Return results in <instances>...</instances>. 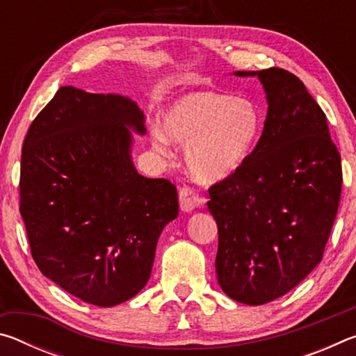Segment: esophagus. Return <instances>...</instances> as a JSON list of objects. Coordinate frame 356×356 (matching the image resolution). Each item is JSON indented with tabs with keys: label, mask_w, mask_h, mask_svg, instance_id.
Masks as SVG:
<instances>
[{
	"label": "esophagus",
	"mask_w": 356,
	"mask_h": 356,
	"mask_svg": "<svg viewBox=\"0 0 356 356\" xmlns=\"http://www.w3.org/2000/svg\"><path fill=\"white\" fill-rule=\"evenodd\" d=\"M179 201H180V209H182L184 212H191L193 209L200 207L204 204V200L200 196V193L190 185L180 186Z\"/></svg>",
	"instance_id": "34e87169"
}]
</instances>
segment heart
Listing matches in <instances>:
<instances>
[{"instance_id":"obj_1","label":"heart","mask_w":356,"mask_h":356,"mask_svg":"<svg viewBox=\"0 0 356 356\" xmlns=\"http://www.w3.org/2000/svg\"><path fill=\"white\" fill-rule=\"evenodd\" d=\"M262 134V113L254 100L201 89L174 100L154 129L155 150L168 154L170 138L185 143V163L202 182H216L242 166Z\"/></svg>"}]
</instances>
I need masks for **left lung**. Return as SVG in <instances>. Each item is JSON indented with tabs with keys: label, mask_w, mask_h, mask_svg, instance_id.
Here are the masks:
<instances>
[{
	"label": "left lung",
	"mask_w": 356,
	"mask_h": 356,
	"mask_svg": "<svg viewBox=\"0 0 356 356\" xmlns=\"http://www.w3.org/2000/svg\"><path fill=\"white\" fill-rule=\"evenodd\" d=\"M257 75L268 100L262 135L248 160L209 188L218 225L216 278L245 305L286 295L322 261L342 188L341 155L327 116L291 72Z\"/></svg>",
	"instance_id": "8db88e82"
}]
</instances>
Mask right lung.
I'll return each mask as SVG.
<instances>
[{
	"label": "right lung",
	"instance_id": "right-lung-1",
	"mask_svg": "<svg viewBox=\"0 0 356 356\" xmlns=\"http://www.w3.org/2000/svg\"><path fill=\"white\" fill-rule=\"evenodd\" d=\"M127 124L146 131L135 102L64 86L22 147L20 215L34 262L105 308L146 286L160 234L179 213L176 185L136 172Z\"/></svg>",
	"mask_w": 356,
	"mask_h": 356
}]
</instances>
